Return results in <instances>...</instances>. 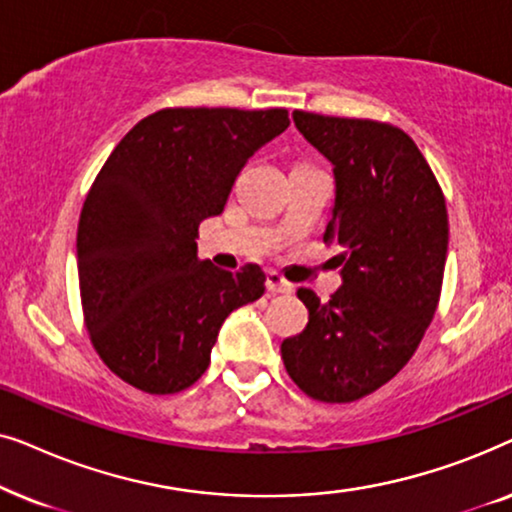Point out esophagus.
<instances>
[{
  "label": "esophagus",
  "instance_id": "esophagus-1",
  "mask_svg": "<svg viewBox=\"0 0 512 512\" xmlns=\"http://www.w3.org/2000/svg\"><path fill=\"white\" fill-rule=\"evenodd\" d=\"M265 286H268L270 293H291L293 291V286L275 270H270L268 275H265Z\"/></svg>",
  "mask_w": 512,
  "mask_h": 512
}]
</instances>
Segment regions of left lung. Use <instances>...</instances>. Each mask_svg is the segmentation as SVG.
<instances>
[{
	"label": "left lung",
	"instance_id": "8db88e82",
	"mask_svg": "<svg viewBox=\"0 0 512 512\" xmlns=\"http://www.w3.org/2000/svg\"><path fill=\"white\" fill-rule=\"evenodd\" d=\"M293 123L333 165L324 242L342 247V286L328 303L298 289L310 321L282 342V359L314 401L352 403L412 359L436 314L450 233L445 198L396 125L310 111H293Z\"/></svg>",
	"mask_w": 512,
	"mask_h": 512
}]
</instances>
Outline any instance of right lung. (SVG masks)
<instances>
[{
    "mask_svg": "<svg viewBox=\"0 0 512 512\" xmlns=\"http://www.w3.org/2000/svg\"><path fill=\"white\" fill-rule=\"evenodd\" d=\"M289 128L286 109H160L125 135L83 202L76 263L90 342L146 394H177L209 366L221 324L265 291L254 263L198 258L247 160Z\"/></svg>",
    "mask_w": 512,
    "mask_h": 512,
    "instance_id": "add662e5",
    "label": "right lung"
}]
</instances>
